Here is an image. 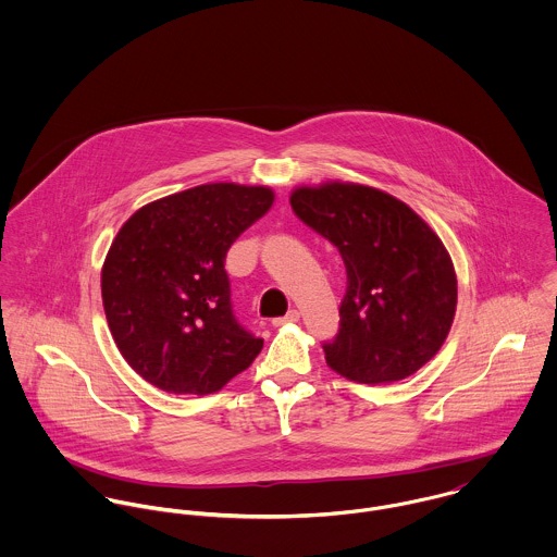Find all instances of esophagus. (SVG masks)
Segmentation results:
<instances>
[{"instance_id":"34e87169","label":"esophagus","mask_w":557,"mask_h":557,"mask_svg":"<svg viewBox=\"0 0 557 557\" xmlns=\"http://www.w3.org/2000/svg\"><path fill=\"white\" fill-rule=\"evenodd\" d=\"M298 319H300V313H298V311H296V309H292V311H289V313H287V315H285V318L272 319V325H276V327H278V325H287V323H296V321H298Z\"/></svg>"}]
</instances>
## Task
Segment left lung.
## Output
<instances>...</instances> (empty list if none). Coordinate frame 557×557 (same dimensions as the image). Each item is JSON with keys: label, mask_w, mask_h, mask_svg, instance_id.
I'll list each match as a JSON object with an SVG mask.
<instances>
[{"label": "left lung", "mask_w": 557, "mask_h": 557, "mask_svg": "<svg viewBox=\"0 0 557 557\" xmlns=\"http://www.w3.org/2000/svg\"><path fill=\"white\" fill-rule=\"evenodd\" d=\"M296 216L332 242L347 270L341 327L323 343L327 367L356 384H393L444 345L457 311V274L440 236L397 197L364 184L298 186Z\"/></svg>", "instance_id": "obj_1"}]
</instances>
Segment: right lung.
Listing matches in <instances>:
<instances>
[{"instance_id":"add662e5","label":"right lung","mask_w":557,"mask_h":557,"mask_svg":"<svg viewBox=\"0 0 557 557\" xmlns=\"http://www.w3.org/2000/svg\"><path fill=\"white\" fill-rule=\"evenodd\" d=\"M274 203L268 186L201 184L139 208L100 272L102 307L124 360L169 395H212L263 341L230 302V246Z\"/></svg>"}]
</instances>
